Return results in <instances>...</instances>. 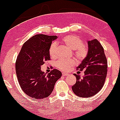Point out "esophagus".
Masks as SVG:
<instances>
[{
    "mask_svg": "<svg viewBox=\"0 0 120 120\" xmlns=\"http://www.w3.org/2000/svg\"><path fill=\"white\" fill-rule=\"evenodd\" d=\"M62 74L63 76H67V75H69V74L67 73H65V72H63V73H62Z\"/></svg>",
    "mask_w": 120,
    "mask_h": 120,
    "instance_id": "obj_1",
    "label": "esophagus"
}]
</instances>
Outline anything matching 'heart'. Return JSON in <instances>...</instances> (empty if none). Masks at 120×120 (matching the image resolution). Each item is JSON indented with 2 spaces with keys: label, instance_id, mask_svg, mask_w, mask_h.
Masks as SVG:
<instances>
[{
  "label": "heart",
  "instance_id": "b5f03b06",
  "mask_svg": "<svg viewBox=\"0 0 120 120\" xmlns=\"http://www.w3.org/2000/svg\"><path fill=\"white\" fill-rule=\"evenodd\" d=\"M62 44L64 45L72 50H74V54L75 57L80 61H83L87 58L88 54V48L84 45L83 41L75 35H67L61 40ZM57 45L56 42L51 44L49 49V54L52 59L57 57ZM76 64L75 59L68 60H59L56 63V66L58 68L62 70H68L71 66Z\"/></svg>",
  "mask_w": 120,
  "mask_h": 120
}]
</instances>
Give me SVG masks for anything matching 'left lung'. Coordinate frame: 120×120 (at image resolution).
I'll return each instance as SVG.
<instances>
[{
  "label": "left lung",
  "mask_w": 120,
  "mask_h": 120,
  "mask_svg": "<svg viewBox=\"0 0 120 120\" xmlns=\"http://www.w3.org/2000/svg\"><path fill=\"white\" fill-rule=\"evenodd\" d=\"M88 54L77 70H84V76L74 74L76 82L72 86L73 92L80 97H90L99 92L105 82L107 73V60L100 43L94 39L88 41Z\"/></svg>",
  "instance_id": "8db88e82"
}]
</instances>
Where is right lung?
<instances>
[{
  "instance_id": "add662e5",
  "label": "right lung",
  "mask_w": 120,
  "mask_h": 120,
  "mask_svg": "<svg viewBox=\"0 0 120 120\" xmlns=\"http://www.w3.org/2000/svg\"><path fill=\"white\" fill-rule=\"evenodd\" d=\"M56 36L36 34L22 46L16 61V73L20 86L24 93L33 100L50 96L61 73L53 69L48 74L41 71V66L50 60L49 49Z\"/></svg>"
}]
</instances>
